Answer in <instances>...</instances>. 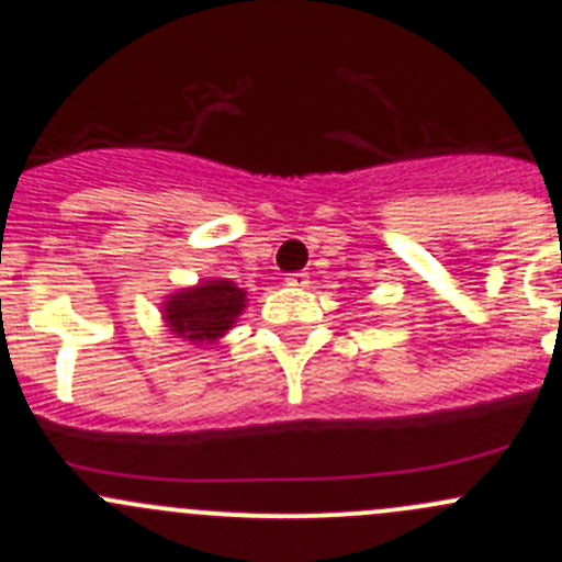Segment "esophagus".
<instances>
[{
	"instance_id": "esophagus-1",
	"label": "esophagus",
	"mask_w": 562,
	"mask_h": 562,
	"mask_svg": "<svg viewBox=\"0 0 562 562\" xmlns=\"http://www.w3.org/2000/svg\"><path fill=\"white\" fill-rule=\"evenodd\" d=\"M286 286H292V290H306L308 276L306 272H292V276L286 278Z\"/></svg>"
}]
</instances>
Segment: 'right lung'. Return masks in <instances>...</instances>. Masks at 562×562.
Returning a JSON list of instances; mask_svg holds the SVG:
<instances>
[{"label": "right lung", "mask_w": 562, "mask_h": 562, "mask_svg": "<svg viewBox=\"0 0 562 562\" xmlns=\"http://www.w3.org/2000/svg\"><path fill=\"white\" fill-rule=\"evenodd\" d=\"M245 301H248L245 290H239L234 281L212 278V281L173 292L162 303V319L181 339L192 345H212L228 328H234Z\"/></svg>", "instance_id": "obj_1"}]
</instances>
